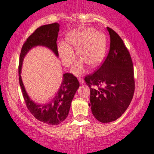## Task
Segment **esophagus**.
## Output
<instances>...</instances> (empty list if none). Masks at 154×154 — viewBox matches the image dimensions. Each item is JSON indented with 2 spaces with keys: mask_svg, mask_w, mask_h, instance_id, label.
Segmentation results:
<instances>
[{
  "mask_svg": "<svg viewBox=\"0 0 154 154\" xmlns=\"http://www.w3.org/2000/svg\"><path fill=\"white\" fill-rule=\"evenodd\" d=\"M79 82H80L81 84H83V83H84V81H83V79H81V78H79Z\"/></svg>",
  "mask_w": 154,
  "mask_h": 154,
  "instance_id": "esophagus-1",
  "label": "esophagus"
}]
</instances>
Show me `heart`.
I'll use <instances>...</instances> for the list:
<instances>
[{
    "mask_svg": "<svg viewBox=\"0 0 154 154\" xmlns=\"http://www.w3.org/2000/svg\"><path fill=\"white\" fill-rule=\"evenodd\" d=\"M67 41L81 57L74 64L72 71L81 75L84 71V62L91 66H96L103 60L106 50V35L99 31H94L90 28L77 30L67 35ZM58 51L61 61L65 66H71L75 58L73 49L68 43L60 42Z\"/></svg>",
    "mask_w": 154,
    "mask_h": 154,
    "instance_id": "1",
    "label": "heart"
}]
</instances>
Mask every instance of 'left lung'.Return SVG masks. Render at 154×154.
Listing matches in <instances>:
<instances>
[{
	"mask_svg": "<svg viewBox=\"0 0 154 154\" xmlns=\"http://www.w3.org/2000/svg\"><path fill=\"white\" fill-rule=\"evenodd\" d=\"M107 30L110 35L108 56L97 71L84 79L90 88L89 106L94 117L102 123L120 118L130 105L135 91L129 51L119 34L109 27Z\"/></svg>",
	"mask_w": 154,
	"mask_h": 154,
	"instance_id": "1",
	"label": "left lung"
}]
</instances>
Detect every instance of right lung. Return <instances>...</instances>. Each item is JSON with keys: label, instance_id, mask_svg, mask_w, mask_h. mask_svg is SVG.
<instances>
[{"label": "right lung", "instance_id": "1", "mask_svg": "<svg viewBox=\"0 0 154 154\" xmlns=\"http://www.w3.org/2000/svg\"><path fill=\"white\" fill-rule=\"evenodd\" d=\"M59 26L58 23H54L38 28L25 41L19 58V83L27 109L38 120L50 125L59 124L68 116L72 100L80 86L77 78L72 73H64L59 90L53 100L46 104H37L28 96L20 74L24 56L34 46L43 45L48 47L57 56H58L56 41Z\"/></svg>", "mask_w": 154, "mask_h": 154}]
</instances>
